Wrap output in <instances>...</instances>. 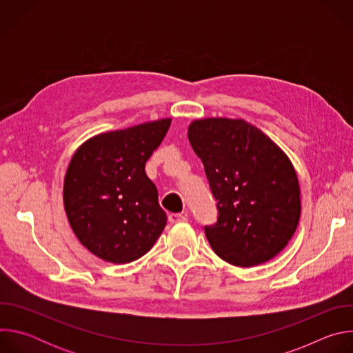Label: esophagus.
I'll return each instance as SVG.
<instances>
[{
	"label": "esophagus",
	"instance_id": "34e87169",
	"mask_svg": "<svg viewBox=\"0 0 353 353\" xmlns=\"http://www.w3.org/2000/svg\"><path fill=\"white\" fill-rule=\"evenodd\" d=\"M184 219H185V216L181 215V214H170V215H169V222H170V223H177V222L184 221Z\"/></svg>",
	"mask_w": 353,
	"mask_h": 353
}]
</instances>
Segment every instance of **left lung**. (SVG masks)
I'll return each instance as SVG.
<instances>
[{
  "instance_id": "1",
  "label": "left lung",
  "mask_w": 353,
  "mask_h": 353,
  "mask_svg": "<svg viewBox=\"0 0 353 353\" xmlns=\"http://www.w3.org/2000/svg\"><path fill=\"white\" fill-rule=\"evenodd\" d=\"M188 141L203 161L218 221L205 236L223 261L256 267L274 259L300 218V188L283 150L241 119L194 120Z\"/></svg>"
}]
</instances>
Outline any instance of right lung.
<instances>
[{"label":"right lung","mask_w":353,"mask_h":353,"mask_svg":"<svg viewBox=\"0 0 353 353\" xmlns=\"http://www.w3.org/2000/svg\"><path fill=\"white\" fill-rule=\"evenodd\" d=\"M172 119L109 131L85 141L64 179L68 222L92 254L113 264L138 260L162 234L168 216L145 163Z\"/></svg>","instance_id":"right-lung-1"}]
</instances>
